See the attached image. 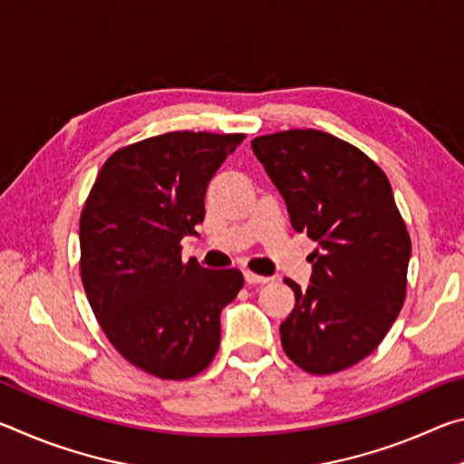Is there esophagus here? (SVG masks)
Masks as SVG:
<instances>
[{
	"label": "esophagus",
	"mask_w": 464,
	"mask_h": 464,
	"mask_svg": "<svg viewBox=\"0 0 464 464\" xmlns=\"http://www.w3.org/2000/svg\"><path fill=\"white\" fill-rule=\"evenodd\" d=\"M243 276H246L247 285H266V282H270L268 276H260V274H254V272H243Z\"/></svg>",
	"instance_id": "34e87169"
}]
</instances>
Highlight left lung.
<instances>
[{"instance_id": "obj_1", "label": "left lung", "mask_w": 464, "mask_h": 464, "mask_svg": "<svg viewBox=\"0 0 464 464\" xmlns=\"http://www.w3.org/2000/svg\"><path fill=\"white\" fill-rule=\"evenodd\" d=\"M295 231L317 241L311 285L280 325L286 356L311 374L354 366L376 350L405 301L411 239L389 178L358 147L293 129L251 140Z\"/></svg>"}]
</instances>
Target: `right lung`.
<instances>
[{
    "instance_id": "obj_1",
    "label": "right lung",
    "mask_w": 464,
    "mask_h": 464,
    "mask_svg": "<svg viewBox=\"0 0 464 464\" xmlns=\"http://www.w3.org/2000/svg\"><path fill=\"white\" fill-rule=\"evenodd\" d=\"M246 135L176 130L119 149L80 218L82 282L121 356L166 381L202 372L221 343V311L243 286L235 268L182 262L204 221L210 178Z\"/></svg>"
}]
</instances>
